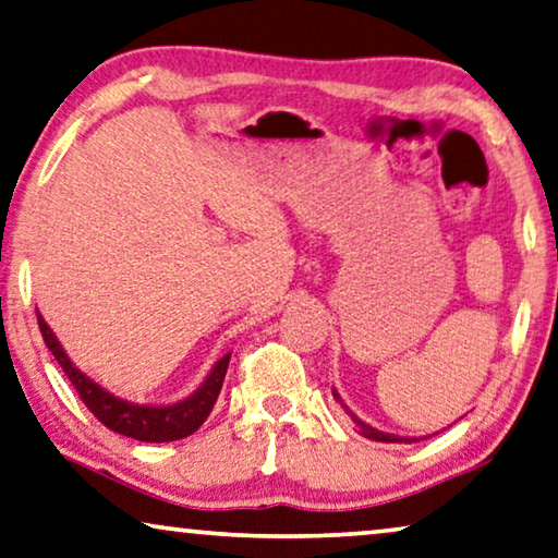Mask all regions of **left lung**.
<instances>
[{
  "instance_id": "obj_1",
  "label": "left lung",
  "mask_w": 558,
  "mask_h": 558,
  "mask_svg": "<svg viewBox=\"0 0 558 558\" xmlns=\"http://www.w3.org/2000/svg\"><path fill=\"white\" fill-rule=\"evenodd\" d=\"M332 395H335V400H339V405L344 408V413L352 417V423H354V427H357V433L360 435H365V438H369V440H375V442H417V438H402V435H392V433H383V430H377V427H373V425H367V423H362V420L352 413L350 408L344 405L342 402V398H339V392L335 390L332 387Z\"/></svg>"
}]
</instances>
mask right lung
I'll use <instances>...</instances> for the list:
<instances>
[{
	"label": "right lung",
	"instance_id": "1",
	"mask_svg": "<svg viewBox=\"0 0 558 558\" xmlns=\"http://www.w3.org/2000/svg\"><path fill=\"white\" fill-rule=\"evenodd\" d=\"M37 325L39 332L45 337L47 350L54 354L62 373L75 385L80 400L85 402L87 410L100 420L105 427H110L112 433L125 435V438L141 440V442H171L189 438L191 433H196L201 425L206 423V417L211 415L214 402L219 400L226 369H229L231 352L211 367V373L206 375L196 390L189 398L173 402V405H138V402L116 398V395L105 390L95 379L87 377L85 373L72 365L68 352L62 350L60 339L47 325L43 314L37 312Z\"/></svg>",
	"mask_w": 558,
	"mask_h": 558
}]
</instances>
